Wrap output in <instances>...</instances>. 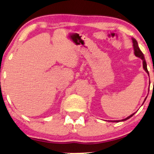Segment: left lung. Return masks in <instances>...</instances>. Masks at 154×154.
Masks as SVG:
<instances>
[{
  "mask_svg": "<svg viewBox=\"0 0 154 154\" xmlns=\"http://www.w3.org/2000/svg\"><path fill=\"white\" fill-rule=\"evenodd\" d=\"M132 43H133V48H134V54H135V56H136V57H140V58L141 59V60H142V61H143V69H144L145 71H146V72L147 73H148L149 75V73L148 69H147L146 62V61H145L144 54L142 53V51H141L140 49V48H139V46H138V43H137V42L136 40L134 39V38H132ZM146 97L145 98L144 101L146 100ZM134 114V113H132V115H130V116L127 117V118H126V119H125L121 120V121H112V122L125 121H126V120L129 119L130 118H131V117L132 116H133Z\"/></svg>",
  "mask_w": 154,
  "mask_h": 154,
  "instance_id": "left-lung-1",
  "label": "left lung"
}]
</instances>
